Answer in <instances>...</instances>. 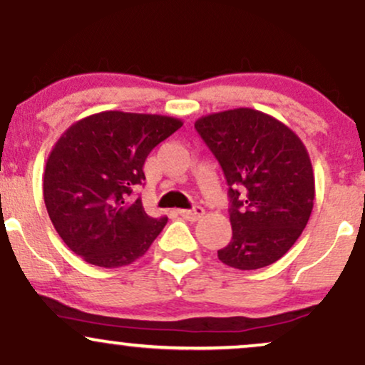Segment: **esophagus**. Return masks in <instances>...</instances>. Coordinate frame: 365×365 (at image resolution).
Returning <instances> with one entry per match:
<instances>
[{
    "instance_id": "1",
    "label": "esophagus",
    "mask_w": 365,
    "mask_h": 365,
    "mask_svg": "<svg viewBox=\"0 0 365 365\" xmlns=\"http://www.w3.org/2000/svg\"><path fill=\"white\" fill-rule=\"evenodd\" d=\"M180 216L185 217L188 221H199L200 217L204 216V209L199 206L194 209H182V211H180Z\"/></svg>"
}]
</instances>
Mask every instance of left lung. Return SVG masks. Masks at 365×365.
<instances>
[{"label":"left lung","mask_w":365,"mask_h":365,"mask_svg":"<svg viewBox=\"0 0 365 365\" xmlns=\"http://www.w3.org/2000/svg\"><path fill=\"white\" fill-rule=\"evenodd\" d=\"M195 128L230 185L233 237L220 261L242 271L282 259L304 232L316 183L304 142L283 121L252 108L211 113Z\"/></svg>","instance_id":"8db88e82"}]
</instances>
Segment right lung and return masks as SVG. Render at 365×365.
Instances as JSON below:
<instances>
[{
    "label": "right lung",
    "mask_w": 365,
    "mask_h": 365,
    "mask_svg": "<svg viewBox=\"0 0 365 365\" xmlns=\"http://www.w3.org/2000/svg\"><path fill=\"white\" fill-rule=\"evenodd\" d=\"M183 121L148 113L101 111L75 121L49 153L43 194L49 220L86 262L128 266L149 250L168 217H150L140 199L145 158Z\"/></svg>",
    "instance_id": "1"
}]
</instances>
